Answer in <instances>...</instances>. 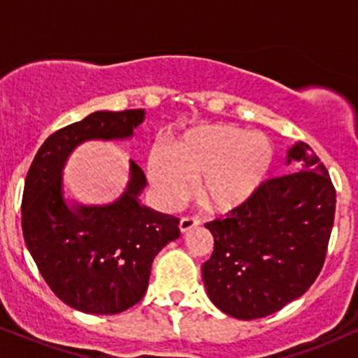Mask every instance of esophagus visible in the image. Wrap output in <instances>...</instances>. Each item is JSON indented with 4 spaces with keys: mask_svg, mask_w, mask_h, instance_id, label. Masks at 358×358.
<instances>
[{
    "mask_svg": "<svg viewBox=\"0 0 358 358\" xmlns=\"http://www.w3.org/2000/svg\"><path fill=\"white\" fill-rule=\"evenodd\" d=\"M200 224V220L196 219V217H182V219H180V231L182 232H188L190 231V229H193V227H196V225Z\"/></svg>",
    "mask_w": 358,
    "mask_h": 358,
    "instance_id": "34e87169",
    "label": "esophagus"
}]
</instances>
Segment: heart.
I'll list each match as a JSON object with an SVG mask.
<instances>
[{"mask_svg":"<svg viewBox=\"0 0 358 358\" xmlns=\"http://www.w3.org/2000/svg\"><path fill=\"white\" fill-rule=\"evenodd\" d=\"M273 163L266 138L234 126H205L168 148L166 159H150L148 175L165 205L187 193V180L210 210L225 212L248 202L264 182Z\"/></svg>","mask_w":358,"mask_h":358,"instance_id":"b5f03b06","label":"heart"}]
</instances>
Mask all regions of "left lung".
Listing matches in <instances>:
<instances>
[{
  "instance_id": "1",
  "label": "left lung",
  "mask_w": 358,
  "mask_h": 358,
  "mask_svg": "<svg viewBox=\"0 0 358 358\" xmlns=\"http://www.w3.org/2000/svg\"><path fill=\"white\" fill-rule=\"evenodd\" d=\"M293 162L298 171L266 180L248 202L205 224L213 252L202 266L203 285L234 318L276 313L305 294L323 268L336 192L306 143L287 151L286 165Z\"/></svg>"
}]
</instances>
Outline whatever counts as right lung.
Listing matches in <instances>:
<instances>
[{
  "instance_id": "obj_1",
  "label": "right lung",
  "mask_w": 358,
  "mask_h": 358,
  "mask_svg": "<svg viewBox=\"0 0 358 358\" xmlns=\"http://www.w3.org/2000/svg\"><path fill=\"white\" fill-rule=\"evenodd\" d=\"M145 110H97L45 139L24 180V244L45 282L65 305L90 315H116L145 296L151 264L178 239V219L139 203L145 171L129 159V182L116 202L67 205L62 171L89 139H129Z\"/></svg>"
}]
</instances>
